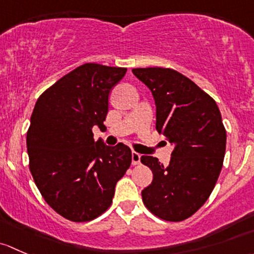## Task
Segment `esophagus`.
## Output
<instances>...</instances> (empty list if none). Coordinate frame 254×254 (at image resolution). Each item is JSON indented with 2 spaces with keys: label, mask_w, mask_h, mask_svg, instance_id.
Wrapping results in <instances>:
<instances>
[{
  "label": "esophagus",
  "mask_w": 254,
  "mask_h": 254,
  "mask_svg": "<svg viewBox=\"0 0 254 254\" xmlns=\"http://www.w3.org/2000/svg\"><path fill=\"white\" fill-rule=\"evenodd\" d=\"M140 163V154L137 151H132V165H138Z\"/></svg>",
  "instance_id": "esophagus-1"
}]
</instances>
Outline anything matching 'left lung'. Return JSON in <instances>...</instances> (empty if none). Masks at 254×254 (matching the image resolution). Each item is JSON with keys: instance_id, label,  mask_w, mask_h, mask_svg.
<instances>
[{"instance_id": "left-lung-1", "label": "left lung", "mask_w": 254, "mask_h": 254, "mask_svg": "<svg viewBox=\"0 0 254 254\" xmlns=\"http://www.w3.org/2000/svg\"><path fill=\"white\" fill-rule=\"evenodd\" d=\"M133 74L153 94L156 130L174 146L167 166L143 155L153 172L151 185L142 190L143 202L158 218L182 221L210 195L226 148V130L215 101L177 70L161 67L134 68Z\"/></svg>"}]
</instances>
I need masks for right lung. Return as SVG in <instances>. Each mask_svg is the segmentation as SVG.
Returning a JSON list of instances; mask_svg holds the SVG:
<instances>
[{"mask_svg": "<svg viewBox=\"0 0 254 254\" xmlns=\"http://www.w3.org/2000/svg\"><path fill=\"white\" fill-rule=\"evenodd\" d=\"M127 68L85 64L57 80L38 99L27 133L36 187L55 211L75 223L93 220L111 205L132 151L94 140L105 128L109 95Z\"/></svg>", "mask_w": 254, "mask_h": 254, "instance_id": "add662e5", "label": "right lung"}]
</instances>
